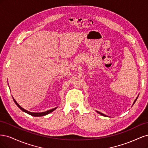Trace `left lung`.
<instances>
[{"instance_id": "left-lung-1", "label": "left lung", "mask_w": 148, "mask_h": 148, "mask_svg": "<svg viewBox=\"0 0 148 148\" xmlns=\"http://www.w3.org/2000/svg\"><path fill=\"white\" fill-rule=\"evenodd\" d=\"M139 96V95H138ZM138 96H137V97L136 98V99L135 100V101H134V102H133V105L134 104H135V102H136V99H138ZM98 113V114H101V115H102V116H104V117H108V116H107V115H105V114H102V113H101V112H98V111H96Z\"/></svg>"}]
</instances>
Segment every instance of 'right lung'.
<instances>
[{
  "mask_svg": "<svg viewBox=\"0 0 148 148\" xmlns=\"http://www.w3.org/2000/svg\"><path fill=\"white\" fill-rule=\"evenodd\" d=\"M12 97H13V96H12ZM13 101H14L15 103L16 104V105L19 108H20L22 111L25 112H26V114H29V115H30L33 116V117H42V116H44V115H47V114H50L51 112H53V110H55L57 108V107H55V108L50 109V110L45 111V112H29V111H28V110H26V109H23V107H21L18 104L17 102L15 101V99H14V98L13 97Z\"/></svg>",
  "mask_w": 148,
  "mask_h": 148,
  "instance_id": "right-lung-1",
  "label": "right lung"
}]
</instances>
